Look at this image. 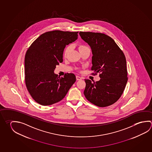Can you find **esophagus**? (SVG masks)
Masks as SVG:
<instances>
[{
  "mask_svg": "<svg viewBox=\"0 0 152 152\" xmlns=\"http://www.w3.org/2000/svg\"><path fill=\"white\" fill-rule=\"evenodd\" d=\"M82 79V77L78 76H76V80H81Z\"/></svg>",
  "mask_w": 152,
  "mask_h": 152,
  "instance_id": "obj_1",
  "label": "esophagus"
}]
</instances>
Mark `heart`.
I'll use <instances>...</instances> for the list:
<instances>
[{"label":"heart","mask_w":152,"mask_h":152,"mask_svg":"<svg viewBox=\"0 0 152 152\" xmlns=\"http://www.w3.org/2000/svg\"><path fill=\"white\" fill-rule=\"evenodd\" d=\"M88 48V47L86 46L82 45L80 46L79 49H80V50H82V49H84V48ZM70 48H71L70 45L67 46V47H66V48L65 49V51H64V56H66L67 54L68 53V52H69Z\"/></svg>","instance_id":"b5f03b06"}]
</instances>
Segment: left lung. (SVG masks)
I'll return each mask as SVG.
<instances>
[{
	"mask_svg": "<svg viewBox=\"0 0 152 152\" xmlns=\"http://www.w3.org/2000/svg\"><path fill=\"white\" fill-rule=\"evenodd\" d=\"M83 40L90 46L91 70L99 72L100 80L91 82L85 79L84 91L88 101L100 107L109 106L119 99L128 81L125 56L114 40L98 32L79 33Z\"/></svg>",
	"mask_w": 152,
	"mask_h": 152,
	"instance_id": "1",
	"label": "left lung"
}]
</instances>
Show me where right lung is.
Masks as SVG:
<instances>
[{
    "mask_svg": "<svg viewBox=\"0 0 152 152\" xmlns=\"http://www.w3.org/2000/svg\"><path fill=\"white\" fill-rule=\"evenodd\" d=\"M78 32L54 30L40 35L28 50L24 60L25 82L36 102L48 106L61 101L76 81V76L67 73L58 77L54 71L63 61L66 46L75 42Z\"/></svg>",
    "mask_w": 152,
    "mask_h": 152,
    "instance_id": "add662e5",
    "label": "right lung"
}]
</instances>
